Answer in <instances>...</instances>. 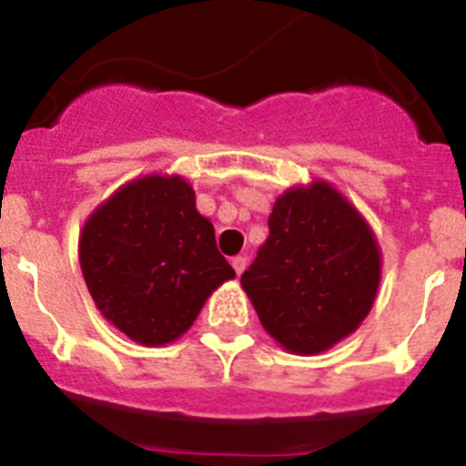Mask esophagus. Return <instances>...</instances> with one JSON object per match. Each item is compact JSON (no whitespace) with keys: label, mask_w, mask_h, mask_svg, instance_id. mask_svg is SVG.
I'll list each match as a JSON object with an SVG mask.
<instances>
[{"label":"esophagus","mask_w":466,"mask_h":466,"mask_svg":"<svg viewBox=\"0 0 466 466\" xmlns=\"http://www.w3.org/2000/svg\"><path fill=\"white\" fill-rule=\"evenodd\" d=\"M230 266H233V270H236L238 278H240V275L245 273V268H247V258L245 257H233V258H230Z\"/></svg>","instance_id":"34e87169"}]
</instances>
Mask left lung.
<instances>
[{
  "label": "left lung",
  "mask_w": 466,
  "mask_h": 466,
  "mask_svg": "<svg viewBox=\"0 0 466 466\" xmlns=\"http://www.w3.org/2000/svg\"><path fill=\"white\" fill-rule=\"evenodd\" d=\"M270 236L240 278L261 327L291 355L327 352L376 303L382 252L364 214L327 179L278 196Z\"/></svg>",
  "instance_id": "8db88e82"
}]
</instances>
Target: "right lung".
Masks as SVG:
<instances>
[{
  "label": "right lung",
  "mask_w": 466,
  "mask_h": 466,
  "mask_svg": "<svg viewBox=\"0 0 466 466\" xmlns=\"http://www.w3.org/2000/svg\"><path fill=\"white\" fill-rule=\"evenodd\" d=\"M79 263L100 315L147 348L182 339L212 291L236 278L193 187L167 172L135 177L88 214Z\"/></svg>",
  "instance_id": "1"
}]
</instances>
